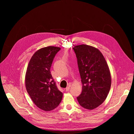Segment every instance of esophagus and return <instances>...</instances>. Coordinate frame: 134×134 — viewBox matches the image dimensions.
<instances>
[{"mask_svg": "<svg viewBox=\"0 0 134 134\" xmlns=\"http://www.w3.org/2000/svg\"><path fill=\"white\" fill-rule=\"evenodd\" d=\"M69 90H70V86H68V87H67L66 88L65 91H66V92H68L69 91Z\"/></svg>", "mask_w": 134, "mask_h": 134, "instance_id": "1", "label": "esophagus"}]
</instances>
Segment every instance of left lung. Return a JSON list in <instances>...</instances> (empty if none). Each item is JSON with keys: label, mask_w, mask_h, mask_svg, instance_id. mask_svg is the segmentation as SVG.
Returning <instances> with one entry per match:
<instances>
[{"label": "left lung", "mask_w": 134, "mask_h": 134, "mask_svg": "<svg viewBox=\"0 0 134 134\" xmlns=\"http://www.w3.org/2000/svg\"><path fill=\"white\" fill-rule=\"evenodd\" d=\"M82 83V92L77 97L81 106L93 109L106 99L111 86L108 65L97 48L87 44L73 47Z\"/></svg>", "instance_id": "1"}]
</instances>
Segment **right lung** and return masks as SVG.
<instances>
[{"mask_svg": "<svg viewBox=\"0 0 134 134\" xmlns=\"http://www.w3.org/2000/svg\"><path fill=\"white\" fill-rule=\"evenodd\" d=\"M60 49L48 46L38 50L32 56L27 69V91L36 106L45 111L57 107L63 98V93L58 90L50 72L52 62Z\"/></svg>", "mask_w": 134, "mask_h": 134, "instance_id": "1", "label": "right lung"}]
</instances>
